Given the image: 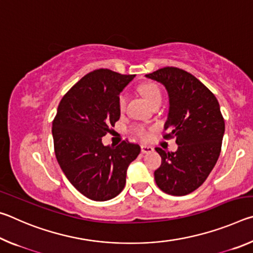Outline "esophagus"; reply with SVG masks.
<instances>
[{
  "instance_id": "34e87169",
  "label": "esophagus",
  "mask_w": 253,
  "mask_h": 253,
  "mask_svg": "<svg viewBox=\"0 0 253 253\" xmlns=\"http://www.w3.org/2000/svg\"><path fill=\"white\" fill-rule=\"evenodd\" d=\"M142 153L143 154H147V153H152L154 151V148L152 146H147V145H142Z\"/></svg>"
}]
</instances>
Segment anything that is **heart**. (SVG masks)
Returning a JSON list of instances; mask_svg holds the SVG:
<instances>
[{
  "mask_svg": "<svg viewBox=\"0 0 253 253\" xmlns=\"http://www.w3.org/2000/svg\"><path fill=\"white\" fill-rule=\"evenodd\" d=\"M140 91H142L143 96L146 98V100L149 102L151 105H154L155 102L161 101L162 102V92L160 90V88L157 87V84H145L140 87ZM126 104H127V93L124 91L118 97V108L121 111H124L126 108ZM131 131L135 136L138 137V138L143 139V140H147L151 136V132H149V129L147 127H145L144 125H134L131 127Z\"/></svg>",
  "mask_w": 253,
  "mask_h": 253,
  "instance_id": "obj_1",
  "label": "heart"
}]
</instances>
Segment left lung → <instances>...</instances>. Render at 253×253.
<instances>
[{"label":"left lung","mask_w":253,"mask_h":253,"mask_svg":"<svg viewBox=\"0 0 253 253\" xmlns=\"http://www.w3.org/2000/svg\"><path fill=\"white\" fill-rule=\"evenodd\" d=\"M147 78L165 85L169 111L164 138H176L175 153L156 147L162 164L155 182L169 195L190 194L205 182L220 156L224 134V118L219 101L193 75L175 67H165Z\"/></svg>","instance_id":"1"}]
</instances>
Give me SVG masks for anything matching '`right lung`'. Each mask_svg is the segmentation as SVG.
Returning a JSON list of instances; mask_svg holds the SVG:
<instances>
[{"label":"right lung","mask_w":253,"mask_h":253,"mask_svg":"<svg viewBox=\"0 0 253 253\" xmlns=\"http://www.w3.org/2000/svg\"><path fill=\"white\" fill-rule=\"evenodd\" d=\"M135 75L97 69L72 85L58 106L52 122L54 154L69 182L85 198L107 201L117 196L126 183L130 163L139 145L123 140L104 146L101 138L119 117V93Z\"/></svg>","instance_id":"obj_1"}]
</instances>
